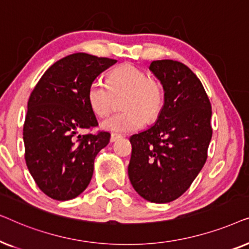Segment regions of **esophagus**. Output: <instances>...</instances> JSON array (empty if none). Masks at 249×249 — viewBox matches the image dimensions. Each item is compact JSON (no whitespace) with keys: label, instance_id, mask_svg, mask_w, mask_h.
Instances as JSON below:
<instances>
[{"label":"esophagus","instance_id":"obj_1","mask_svg":"<svg viewBox=\"0 0 249 249\" xmlns=\"http://www.w3.org/2000/svg\"><path fill=\"white\" fill-rule=\"evenodd\" d=\"M119 138H121V135H119V134H111L110 141H111V142H113L115 141H118Z\"/></svg>","mask_w":249,"mask_h":249}]
</instances>
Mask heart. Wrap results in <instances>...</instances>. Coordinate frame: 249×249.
I'll list each match as a JSON object with an SVG mask.
<instances>
[{"label":"heart","mask_w":249,"mask_h":249,"mask_svg":"<svg viewBox=\"0 0 249 249\" xmlns=\"http://www.w3.org/2000/svg\"><path fill=\"white\" fill-rule=\"evenodd\" d=\"M122 101L124 112L112 115L102 122V128L112 132H131L142 129L148 121H154L163 110L165 91L162 83L149 78L146 71L132 64H121L110 71L107 84L94 80L87 90L89 107L98 117H107Z\"/></svg>","instance_id":"1"}]
</instances>
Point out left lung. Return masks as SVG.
<instances>
[{
  "label": "left lung",
  "instance_id": "1",
  "mask_svg": "<svg viewBox=\"0 0 249 249\" xmlns=\"http://www.w3.org/2000/svg\"><path fill=\"white\" fill-rule=\"evenodd\" d=\"M149 70L164 87V107L154 125L130 137L128 176L142 198L162 204L181 196L205 164L212 108L200 80L183 63L158 60Z\"/></svg>",
  "mask_w": 249,
  "mask_h": 249
}]
</instances>
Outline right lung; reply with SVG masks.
Listing matches in <instances>:
<instances>
[{
    "instance_id": "1",
    "label": "right lung",
    "mask_w": 249,
    "mask_h": 249,
    "mask_svg": "<svg viewBox=\"0 0 249 249\" xmlns=\"http://www.w3.org/2000/svg\"><path fill=\"white\" fill-rule=\"evenodd\" d=\"M115 62L71 54L51 66L30 94L23 124L25 160L37 186L51 198L72 199L89 185L94 160L111 135L79 134L98 125L87 90Z\"/></svg>"
}]
</instances>
